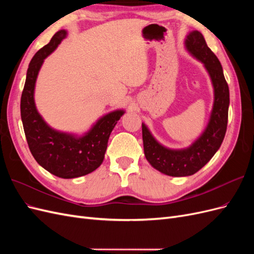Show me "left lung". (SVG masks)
<instances>
[{
	"label": "left lung",
	"mask_w": 254,
	"mask_h": 254,
	"mask_svg": "<svg viewBox=\"0 0 254 254\" xmlns=\"http://www.w3.org/2000/svg\"><path fill=\"white\" fill-rule=\"evenodd\" d=\"M184 44L190 55L200 61L209 73L214 89V103L204 131L187 148L165 147L153 137L147 126L142 123L146 159L157 171L172 177L190 176L202 168L219 149L228 125L229 87L218 58L207 47L202 34L198 30L190 32Z\"/></svg>",
	"instance_id": "1"
}]
</instances>
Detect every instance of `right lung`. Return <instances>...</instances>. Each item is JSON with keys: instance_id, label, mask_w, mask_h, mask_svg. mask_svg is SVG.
Returning a JSON list of instances; mask_svg holds the SVG:
<instances>
[{"instance_id": "right-lung-1", "label": "right lung", "mask_w": 254, "mask_h": 254, "mask_svg": "<svg viewBox=\"0 0 254 254\" xmlns=\"http://www.w3.org/2000/svg\"><path fill=\"white\" fill-rule=\"evenodd\" d=\"M66 35V30H59L30 60L21 96V119L29 150L39 165L59 178L72 179L101 166L111 131L125 111L119 109L105 114L82 135L58 131L43 120L35 104L36 80L44 59Z\"/></svg>"}]
</instances>
